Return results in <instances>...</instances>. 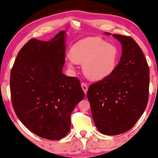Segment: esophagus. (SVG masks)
Returning <instances> with one entry per match:
<instances>
[{
  "label": "esophagus",
  "instance_id": "1",
  "mask_svg": "<svg viewBox=\"0 0 158 158\" xmlns=\"http://www.w3.org/2000/svg\"><path fill=\"white\" fill-rule=\"evenodd\" d=\"M81 88H82L84 92H85V93L87 94V89H88V87H87V84H85V83H81Z\"/></svg>",
  "mask_w": 158,
  "mask_h": 158
}]
</instances>
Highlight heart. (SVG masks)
Listing matches in <instances>:
<instances>
[{"instance_id": "obj_1", "label": "heart", "mask_w": 158, "mask_h": 158, "mask_svg": "<svg viewBox=\"0 0 158 158\" xmlns=\"http://www.w3.org/2000/svg\"><path fill=\"white\" fill-rule=\"evenodd\" d=\"M68 65L82 64L85 75L92 81H100L111 76L117 69L119 50L114 44L101 37H87L76 42L70 49Z\"/></svg>"}]
</instances>
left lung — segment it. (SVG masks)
Instances as JSON below:
<instances>
[{"label": "left lung", "instance_id": "1", "mask_svg": "<svg viewBox=\"0 0 158 158\" xmlns=\"http://www.w3.org/2000/svg\"><path fill=\"white\" fill-rule=\"evenodd\" d=\"M113 36L121 42L123 49L117 69L111 76L90 85L87 93L95 126L109 135L134 126L147 107L149 87V69L138 44L130 36Z\"/></svg>", "mask_w": 158, "mask_h": 158}]
</instances>
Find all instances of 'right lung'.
Returning <instances> with one entry per match:
<instances>
[{
	"label": "right lung",
	"instance_id": "add662e5",
	"mask_svg": "<svg viewBox=\"0 0 158 158\" xmlns=\"http://www.w3.org/2000/svg\"><path fill=\"white\" fill-rule=\"evenodd\" d=\"M65 33L62 31L48 41L30 40L19 50L10 75L17 117L31 132L49 140L68 134L71 112L85 97L79 79L63 73Z\"/></svg>",
	"mask_w": 158,
	"mask_h": 158
}]
</instances>
